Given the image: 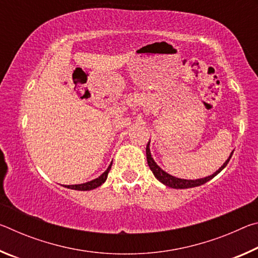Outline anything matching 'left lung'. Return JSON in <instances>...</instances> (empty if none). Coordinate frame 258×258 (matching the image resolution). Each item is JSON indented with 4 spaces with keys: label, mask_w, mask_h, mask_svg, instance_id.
<instances>
[{
    "label": "left lung",
    "mask_w": 258,
    "mask_h": 258,
    "mask_svg": "<svg viewBox=\"0 0 258 258\" xmlns=\"http://www.w3.org/2000/svg\"><path fill=\"white\" fill-rule=\"evenodd\" d=\"M150 142H148L147 145V149H146V154H147V161H148V165H149L150 169L154 173L155 177L157 180L160 181L163 184L167 185L169 187H173V189H187V187H195V186H199L202 184H205V183L208 182L209 180H212L214 176H216L218 173H220L222 169H223L228 163L231 159V157L233 155V151L230 154V157L228 159H226L225 163L221 166L220 168H218V171H216L214 174L209 176H206L204 178H198V180H184V178H178L175 177L173 175H169L168 173H166L165 171H163L158 165L156 164V161L154 160V158L151 157V152H150V148H149Z\"/></svg>",
    "instance_id": "1"
}]
</instances>
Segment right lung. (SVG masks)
Wrapping results in <instances>:
<instances>
[{
  "mask_svg": "<svg viewBox=\"0 0 258 258\" xmlns=\"http://www.w3.org/2000/svg\"><path fill=\"white\" fill-rule=\"evenodd\" d=\"M111 165L112 163L108 166L107 171L103 172L101 175L99 177L94 178V180L90 181V182H86V183H82V184H74V185H63L64 187H68V189H73V190H80V191H89V190H93L95 187H98L102 184V183L106 182L107 180V176H108V173L110 171L111 168Z\"/></svg>",
  "mask_w": 258,
  "mask_h": 258,
  "instance_id": "right-lung-1",
  "label": "right lung"
}]
</instances>
